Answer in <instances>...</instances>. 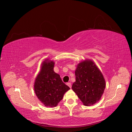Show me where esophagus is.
<instances>
[{"label":"esophagus","instance_id":"obj_1","mask_svg":"<svg viewBox=\"0 0 132 132\" xmlns=\"http://www.w3.org/2000/svg\"><path fill=\"white\" fill-rule=\"evenodd\" d=\"M67 85L68 86L70 87V88H71V84L70 82H68V83L67 84Z\"/></svg>","mask_w":132,"mask_h":132}]
</instances>
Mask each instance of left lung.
I'll return each instance as SVG.
<instances>
[{
	"label": "left lung",
	"instance_id": "1",
	"mask_svg": "<svg viewBox=\"0 0 132 132\" xmlns=\"http://www.w3.org/2000/svg\"><path fill=\"white\" fill-rule=\"evenodd\" d=\"M72 89L85 106L93 105L101 99L106 82L94 61L86 59L79 63L75 71Z\"/></svg>",
	"mask_w": 132,
	"mask_h": 132
}]
</instances>
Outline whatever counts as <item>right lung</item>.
<instances>
[{
    "instance_id": "obj_1",
    "label": "right lung",
    "mask_w": 132,
    "mask_h": 132,
    "mask_svg": "<svg viewBox=\"0 0 132 132\" xmlns=\"http://www.w3.org/2000/svg\"><path fill=\"white\" fill-rule=\"evenodd\" d=\"M54 62L46 59L36 78L34 90L37 98L47 107H56L70 88L64 83L60 75L54 71Z\"/></svg>"
}]
</instances>
